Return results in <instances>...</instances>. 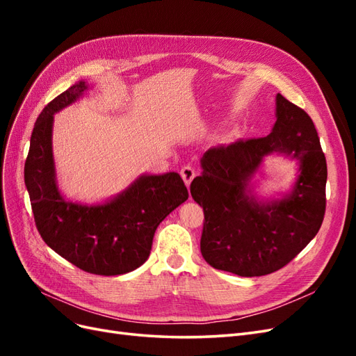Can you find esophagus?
<instances>
[{"label": "esophagus", "mask_w": 356, "mask_h": 356, "mask_svg": "<svg viewBox=\"0 0 356 356\" xmlns=\"http://www.w3.org/2000/svg\"><path fill=\"white\" fill-rule=\"evenodd\" d=\"M181 177H182V179H184V182H186V186L188 187L190 184H191V181H193V178L196 177V170H195V168H191L190 165H186V166H182V169H181Z\"/></svg>", "instance_id": "obj_1"}]
</instances>
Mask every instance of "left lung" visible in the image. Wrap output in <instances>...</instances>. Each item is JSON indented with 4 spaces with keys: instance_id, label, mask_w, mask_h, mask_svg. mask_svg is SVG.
I'll use <instances>...</instances> for the list:
<instances>
[{
    "instance_id": "1",
    "label": "left lung",
    "mask_w": 356,
    "mask_h": 356,
    "mask_svg": "<svg viewBox=\"0 0 356 356\" xmlns=\"http://www.w3.org/2000/svg\"><path fill=\"white\" fill-rule=\"evenodd\" d=\"M277 120L270 135L238 139L208 149L190 193L203 208L200 251L207 263L238 276H264L286 266L319 232L325 215L327 160L310 115L276 96ZM300 160L295 191L261 205L245 196V184L267 154Z\"/></svg>"
}]
</instances>
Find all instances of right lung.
Listing matches in <instances>:
<instances>
[{
    "label": "right lung",
    "instance_id": "add662e5",
    "mask_svg": "<svg viewBox=\"0 0 356 356\" xmlns=\"http://www.w3.org/2000/svg\"><path fill=\"white\" fill-rule=\"evenodd\" d=\"M86 89L84 81L71 86L38 115L25 161V184L42 241L84 272L115 276L147 261L157 225L188 199V191L177 172H169L141 177L123 195L99 207L63 200L51 157L53 114Z\"/></svg>",
    "mask_w": 356,
    "mask_h": 356
}]
</instances>
